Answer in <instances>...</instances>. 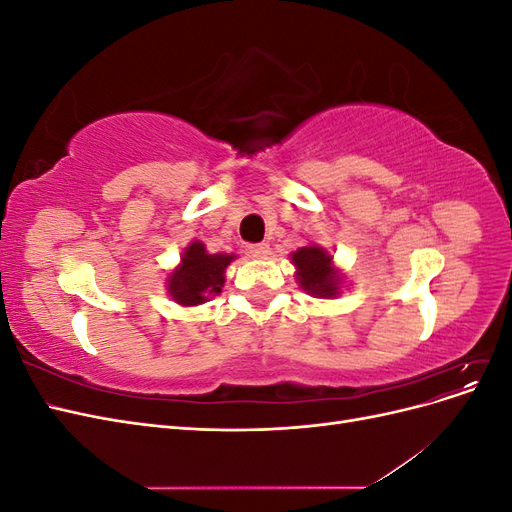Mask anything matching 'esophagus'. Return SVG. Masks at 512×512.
<instances>
[{
	"label": "esophagus",
	"mask_w": 512,
	"mask_h": 512,
	"mask_svg": "<svg viewBox=\"0 0 512 512\" xmlns=\"http://www.w3.org/2000/svg\"><path fill=\"white\" fill-rule=\"evenodd\" d=\"M247 254H250L252 258H258V260H265L271 254V247L267 243H256V245L247 247Z\"/></svg>",
	"instance_id": "1"
}]
</instances>
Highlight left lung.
Wrapping results in <instances>:
<instances>
[{"label": "left lung", "mask_w": 512, "mask_h": 512, "mask_svg": "<svg viewBox=\"0 0 512 512\" xmlns=\"http://www.w3.org/2000/svg\"><path fill=\"white\" fill-rule=\"evenodd\" d=\"M294 277L309 297L337 299L346 284V275L335 267L333 254L318 243H309L290 254Z\"/></svg>", "instance_id": "left-lung-1"}]
</instances>
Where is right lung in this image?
<instances>
[{"label":"right lung","instance_id":"right-lung-1","mask_svg":"<svg viewBox=\"0 0 512 512\" xmlns=\"http://www.w3.org/2000/svg\"><path fill=\"white\" fill-rule=\"evenodd\" d=\"M237 254H209L203 241L185 247L179 265L166 275V292L181 307H196L220 294L226 269Z\"/></svg>","mask_w":512,"mask_h":512}]
</instances>
